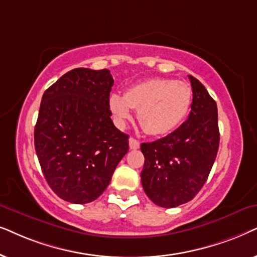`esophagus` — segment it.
Listing matches in <instances>:
<instances>
[{
	"mask_svg": "<svg viewBox=\"0 0 257 257\" xmlns=\"http://www.w3.org/2000/svg\"><path fill=\"white\" fill-rule=\"evenodd\" d=\"M129 147H131V149H139L140 142L138 141V140H135L134 138H131L129 139Z\"/></svg>",
	"mask_w": 257,
	"mask_h": 257,
	"instance_id": "obj_1",
	"label": "esophagus"
}]
</instances>
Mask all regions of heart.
<instances>
[{
    "label": "heart",
    "instance_id": "b5f03b06",
    "mask_svg": "<svg viewBox=\"0 0 257 257\" xmlns=\"http://www.w3.org/2000/svg\"><path fill=\"white\" fill-rule=\"evenodd\" d=\"M193 90L186 82L170 78H152L133 85L124 96L111 94L109 108L115 121L124 125L132 109H138V119L146 133L163 135L179 126L189 111Z\"/></svg>",
    "mask_w": 257,
    "mask_h": 257
}]
</instances>
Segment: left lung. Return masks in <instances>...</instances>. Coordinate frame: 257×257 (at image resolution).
I'll use <instances>...</instances> for the list:
<instances>
[{
    "label": "left lung",
    "instance_id": "1",
    "mask_svg": "<svg viewBox=\"0 0 257 257\" xmlns=\"http://www.w3.org/2000/svg\"><path fill=\"white\" fill-rule=\"evenodd\" d=\"M189 80L193 102L187 121L166 138L141 145L143 190L163 208L193 200L209 176L220 143L216 102L197 78L189 75Z\"/></svg>",
    "mask_w": 257,
    "mask_h": 257
}]
</instances>
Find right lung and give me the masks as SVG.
<instances>
[{"label":"right lung","instance_id":"add662e5","mask_svg":"<svg viewBox=\"0 0 257 257\" xmlns=\"http://www.w3.org/2000/svg\"><path fill=\"white\" fill-rule=\"evenodd\" d=\"M108 69L76 68L44 91L34 142L41 169L57 196L75 204L96 200L110 182L129 136L112 123Z\"/></svg>","mask_w":257,"mask_h":257}]
</instances>
